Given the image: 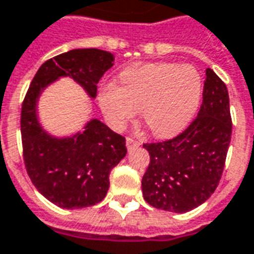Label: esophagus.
<instances>
[{
    "mask_svg": "<svg viewBox=\"0 0 254 254\" xmlns=\"http://www.w3.org/2000/svg\"><path fill=\"white\" fill-rule=\"evenodd\" d=\"M140 145V143H138L137 140H134L133 137H127V148L130 151V149L136 148V147H138Z\"/></svg>",
    "mask_w": 254,
    "mask_h": 254,
    "instance_id": "obj_1",
    "label": "esophagus"
}]
</instances>
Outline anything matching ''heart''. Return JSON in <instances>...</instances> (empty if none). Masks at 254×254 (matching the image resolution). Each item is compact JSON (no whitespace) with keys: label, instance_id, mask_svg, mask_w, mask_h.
Returning <instances> with one entry per match:
<instances>
[{"label":"heart","instance_id":"heart-1","mask_svg":"<svg viewBox=\"0 0 254 254\" xmlns=\"http://www.w3.org/2000/svg\"><path fill=\"white\" fill-rule=\"evenodd\" d=\"M120 83L105 84L99 105L113 127H124L138 111L154 137L170 138L190 124L198 110L202 80L196 67L173 63L136 64L124 69Z\"/></svg>","mask_w":254,"mask_h":254}]
</instances>
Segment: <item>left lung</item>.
Listing matches in <instances>:
<instances>
[{
    "label": "left lung",
    "instance_id": "left-lung-1",
    "mask_svg": "<svg viewBox=\"0 0 254 254\" xmlns=\"http://www.w3.org/2000/svg\"><path fill=\"white\" fill-rule=\"evenodd\" d=\"M205 74L196 120L177 137L143 144L149 165L141 189L144 200L155 208L191 211L207 201L220 181L233 129L229 92L212 69Z\"/></svg>",
    "mask_w": 254,
    "mask_h": 254
}]
</instances>
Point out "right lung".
Returning <instances> with one entry per match:
<instances>
[{"label": "right lung", "mask_w": 254, "mask_h": 254, "mask_svg": "<svg viewBox=\"0 0 254 254\" xmlns=\"http://www.w3.org/2000/svg\"><path fill=\"white\" fill-rule=\"evenodd\" d=\"M114 65V56L99 49H74L50 58L31 81L21 106V141L27 173L38 191L66 209L95 205L110 187V171L127 155L125 137L92 118L83 130L56 137L38 120L42 92L60 77H70L89 98Z\"/></svg>", "instance_id": "obj_1"}]
</instances>
